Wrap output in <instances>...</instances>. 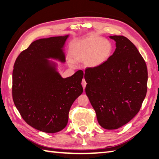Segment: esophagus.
<instances>
[{
    "label": "esophagus",
    "instance_id": "34e87169",
    "mask_svg": "<svg viewBox=\"0 0 159 159\" xmlns=\"http://www.w3.org/2000/svg\"><path fill=\"white\" fill-rule=\"evenodd\" d=\"M82 85H83V89H85V87H86V85H87V83H86V81H85V79H83V80H82Z\"/></svg>",
    "mask_w": 159,
    "mask_h": 159
}]
</instances>
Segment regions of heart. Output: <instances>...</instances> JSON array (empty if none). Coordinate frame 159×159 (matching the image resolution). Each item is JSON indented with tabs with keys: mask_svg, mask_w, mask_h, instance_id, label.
I'll use <instances>...</instances> for the list:
<instances>
[{
	"mask_svg": "<svg viewBox=\"0 0 159 159\" xmlns=\"http://www.w3.org/2000/svg\"><path fill=\"white\" fill-rule=\"evenodd\" d=\"M113 52V45L107 39L96 35L74 42L70 51V66L84 63L87 67L95 68L105 63Z\"/></svg>",
	"mask_w": 159,
	"mask_h": 159,
	"instance_id": "b5f03b06",
	"label": "heart"
}]
</instances>
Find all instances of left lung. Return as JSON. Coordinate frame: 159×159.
<instances>
[{
  "label": "left lung",
  "instance_id": "obj_1",
  "mask_svg": "<svg viewBox=\"0 0 159 159\" xmlns=\"http://www.w3.org/2000/svg\"><path fill=\"white\" fill-rule=\"evenodd\" d=\"M116 48L107 61L87 68L85 92L99 124L117 129L136 116L147 92L148 70L136 46L126 37L109 36Z\"/></svg>",
  "mask_w": 159,
  "mask_h": 159
}]
</instances>
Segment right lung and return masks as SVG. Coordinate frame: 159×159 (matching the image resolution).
I'll return each instance as SVG.
<instances>
[{"label":"right lung","instance_id":"right-lung-1","mask_svg":"<svg viewBox=\"0 0 159 159\" xmlns=\"http://www.w3.org/2000/svg\"><path fill=\"white\" fill-rule=\"evenodd\" d=\"M70 35L35 40L20 54L13 70V102L26 123L48 133L63 130L71 106L83 92L82 70L63 78L58 64L64 63V47Z\"/></svg>","mask_w":159,"mask_h":159}]
</instances>
